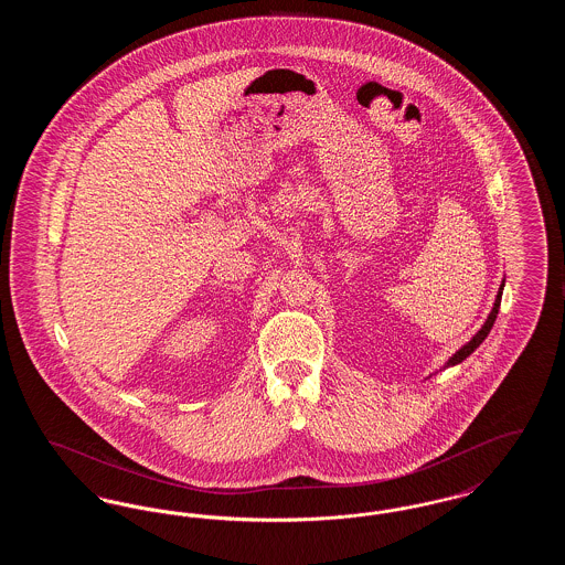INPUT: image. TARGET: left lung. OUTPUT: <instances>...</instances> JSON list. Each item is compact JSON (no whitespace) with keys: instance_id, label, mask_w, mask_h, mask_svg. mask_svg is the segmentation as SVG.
I'll use <instances>...</instances> for the list:
<instances>
[{"instance_id":"obj_1","label":"left lung","mask_w":565,"mask_h":565,"mask_svg":"<svg viewBox=\"0 0 565 565\" xmlns=\"http://www.w3.org/2000/svg\"><path fill=\"white\" fill-rule=\"evenodd\" d=\"M502 290H504V281H502V286H500V290H498V296H495V302H493V309H491V313H489V318L484 320L483 328L461 348V350L456 351L451 358H449V362H447V366H456L459 362H463L472 351L477 350L481 343H483L484 339H487V334H489V330L493 328V322H495V318H498V311H500V302H502Z\"/></svg>"}]
</instances>
